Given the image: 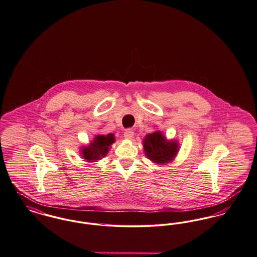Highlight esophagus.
I'll list each match as a JSON object with an SVG mask.
<instances>
[{
	"label": "esophagus",
	"mask_w": 257,
	"mask_h": 257,
	"mask_svg": "<svg viewBox=\"0 0 257 257\" xmlns=\"http://www.w3.org/2000/svg\"><path fill=\"white\" fill-rule=\"evenodd\" d=\"M134 131L133 129H126L125 132H124V138L125 139H128V140H131L133 137H134Z\"/></svg>",
	"instance_id": "esophagus-1"
}]
</instances>
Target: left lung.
Listing matches in <instances>:
<instances>
[{
    "label": "left lung",
    "mask_w": 257,
    "mask_h": 257,
    "mask_svg": "<svg viewBox=\"0 0 257 257\" xmlns=\"http://www.w3.org/2000/svg\"><path fill=\"white\" fill-rule=\"evenodd\" d=\"M178 149L176 142H168L159 131L148 134L144 140L146 155L157 164H164L173 160Z\"/></svg>",
    "instance_id": "1"
}]
</instances>
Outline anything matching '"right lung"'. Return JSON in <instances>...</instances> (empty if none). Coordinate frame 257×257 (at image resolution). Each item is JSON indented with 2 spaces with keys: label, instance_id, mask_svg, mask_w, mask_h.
Listing matches in <instances>:
<instances>
[{
  "label": "right lung",
  "instance_id": "right-lung-1",
  "mask_svg": "<svg viewBox=\"0 0 257 257\" xmlns=\"http://www.w3.org/2000/svg\"><path fill=\"white\" fill-rule=\"evenodd\" d=\"M115 141L112 134H107L106 136L99 135L95 137L94 142L91 143L88 148L82 149L83 158L88 161L99 160L102 157H105L108 152L109 146Z\"/></svg>",
  "mask_w": 257,
  "mask_h": 257
}]
</instances>
